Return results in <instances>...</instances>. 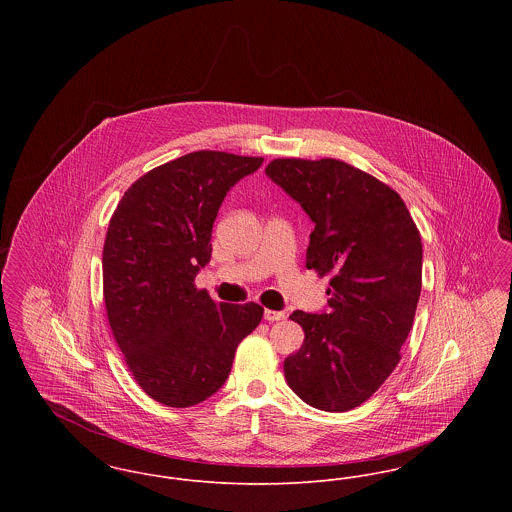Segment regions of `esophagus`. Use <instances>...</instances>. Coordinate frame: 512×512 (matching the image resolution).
<instances>
[{"mask_svg":"<svg viewBox=\"0 0 512 512\" xmlns=\"http://www.w3.org/2000/svg\"><path fill=\"white\" fill-rule=\"evenodd\" d=\"M286 315L282 313V311H270V309H265V320L268 322H276V320H284Z\"/></svg>","mask_w":512,"mask_h":512,"instance_id":"esophagus-1","label":"esophagus"}]
</instances>
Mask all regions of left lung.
Segmentation results:
<instances>
[{
	"instance_id": "8db88e82",
	"label": "left lung",
	"mask_w": 512,
	"mask_h": 512,
	"mask_svg": "<svg viewBox=\"0 0 512 512\" xmlns=\"http://www.w3.org/2000/svg\"><path fill=\"white\" fill-rule=\"evenodd\" d=\"M268 178L315 222L307 268L330 276L328 311H293L305 341L284 376L307 405L343 413L378 390L401 359L422 288V242L388 184L338 159H274Z\"/></svg>"
}]
</instances>
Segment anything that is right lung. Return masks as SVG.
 I'll return each mask as SVG.
<instances>
[{
	"mask_svg": "<svg viewBox=\"0 0 512 512\" xmlns=\"http://www.w3.org/2000/svg\"><path fill=\"white\" fill-rule=\"evenodd\" d=\"M263 157L194 151L138 178L122 195L103 245V297L128 370L167 407H192L226 382L257 303H215L195 288L230 188Z\"/></svg>",
	"mask_w": 512,
	"mask_h": 512,
	"instance_id": "right-lung-1",
	"label": "right lung"
}]
</instances>
